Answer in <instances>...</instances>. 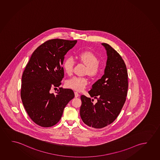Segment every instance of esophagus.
<instances>
[{
  "label": "esophagus",
  "instance_id": "1",
  "mask_svg": "<svg viewBox=\"0 0 160 160\" xmlns=\"http://www.w3.org/2000/svg\"><path fill=\"white\" fill-rule=\"evenodd\" d=\"M74 93H75V98H78V97H79V94L78 92L75 91V92H74Z\"/></svg>",
  "mask_w": 160,
  "mask_h": 160
}]
</instances>
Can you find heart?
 <instances>
[{
	"label": "heart",
	"instance_id": "obj_1",
	"mask_svg": "<svg viewBox=\"0 0 160 160\" xmlns=\"http://www.w3.org/2000/svg\"><path fill=\"white\" fill-rule=\"evenodd\" d=\"M78 58L80 62L86 66L85 72L91 76H96L99 72L98 59L93 52L89 51L82 52L78 55ZM74 65V60L72 57H69L65 60L63 63L64 71L68 75L72 72ZM88 84V79L84 77L74 76L67 80L65 85L68 88L76 91L83 90Z\"/></svg>",
	"mask_w": 160,
	"mask_h": 160
}]
</instances>
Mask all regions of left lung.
<instances>
[{"instance_id":"left-lung-1","label":"left lung","mask_w":160,"mask_h":160,"mask_svg":"<svg viewBox=\"0 0 160 160\" xmlns=\"http://www.w3.org/2000/svg\"><path fill=\"white\" fill-rule=\"evenodd\" d=\"M101 44L108 56L104 74L89 91L91 98H97L98 102L93 103V99L81 95L80 110L84 123L95 128H104L115 120L125 102L128 86V71L123 59L110 45Z\"/></svg>"}]
</instances>
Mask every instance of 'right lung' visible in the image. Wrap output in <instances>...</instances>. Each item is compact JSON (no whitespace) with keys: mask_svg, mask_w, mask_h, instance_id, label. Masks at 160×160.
<instances>
[{"mask_svg":"<svg viewBox=\"0 0 160 160\" xmlns=\"http://www.w3.org/2000/svg\"><path fill=\"white\" fill-rule=\"evenodd\" d=\"M76 42L60 39L45 42L33 52L22 73L20 95L23 105L30 118L42 127L56 125L75 96L71 89L60 88L55 95L50 90L62 84L65 55Z\"/></svg>","mask_w":160,"mask_h":160,"instance_id":"right-lung-1","label":"right lung"}]
</instances>
